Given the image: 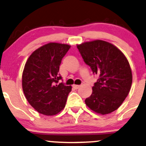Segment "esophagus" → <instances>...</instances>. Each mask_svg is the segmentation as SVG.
Instances as JSON below:
<instances>
[{
  "label": "esophagus",
  "instance_id": "esophagus-1",
  "mask_svg": "<svg viewBox=\"0 0 146 146\" xmlns=\"http://www.w3.org/2000/svg\"><path fill=\"white\" fill-rule=\"evenodd\" d=\"M73 87L75 89H78L80 87V85H75V84H74V85H73Z\"/></svg>",
  "mask_w": 146,
  "mask_h": 146
}]
</instances>
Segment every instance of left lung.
Segmentation results:
<instances>
[{"label":"left lung","mask_w":146,"mask_h":146,"mask_svg":"<svg viewBox=\"0 0 146 146\" xmlns=\"http://www.w3.org/2000/svg\"><path fill=\"white\" fill-rule=\"evenodd\" d=\"M77 47L86 64L99 76L86 105L98 114L111 113L131 90L133 75L129 61L117 47L103 40L84 42Z\"/></svg>","instance_id":"obj_1"}]
</instances>
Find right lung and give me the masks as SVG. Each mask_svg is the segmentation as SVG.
<instances>
[{"instance_id": "add662e5", "label": "right lung", "mask_w": 146, "mask_h": 146, "mask_svg": "<svg viewBox=\"0 0 146 146\" xmlns=\"http://www.w3.org/2000/svg\"><path fill=\"white\" fill-rule=\"evenodd\" d=\"M71 45L49 43L29 56L22 73V89L29 104L39 113L54 115L64 108L71 86L58 84L62 58Z\"/></svg>"}]
</instances>
